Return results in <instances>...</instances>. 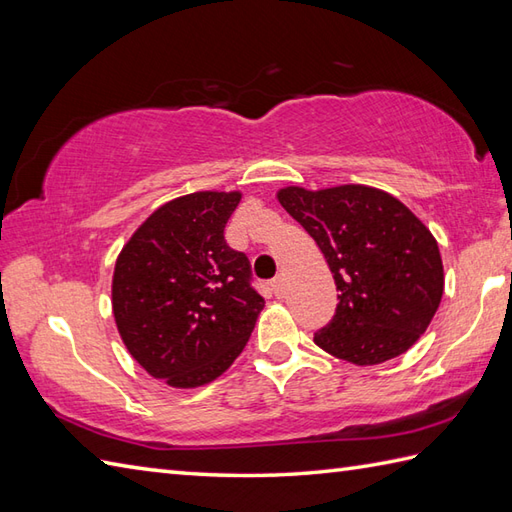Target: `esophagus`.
<instances>
[{
	"label": "esophagus",
	"instance_id": "1",
	"mask_svg": "<svg viewBox=\"0 0 512 512\" xmlns=\"http://www.w3.org/2000/svg\"><path fill=\"white\" fill-rule=\"evenodd\" d=\"M270 290H273L275 297H284V275H277L270 281Z\"/></svg>",
	"mask_w": 512,
	"mask_h": 512
}]
</instances>
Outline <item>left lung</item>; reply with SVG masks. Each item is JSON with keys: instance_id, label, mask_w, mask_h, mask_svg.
Instances as JSON below:
<instances>
[{"instance_id": "8db88e82", "label": "left lung", "mask_w": 512, "mask_h": 512, "mask_svg": "<svg viewBox=\"0 0 512 512\" xmlns=\"http://www.w3.org/2000/svg\"><path fill=\"white\" fill-rule=\"evenodd\" d=\"M277 200L317 242L341 292L334 319L314 343L354 365L405 354L429 328L444 292L429 228L394 195L365 184L284 187Z\"/></svg>"}]
</instances>
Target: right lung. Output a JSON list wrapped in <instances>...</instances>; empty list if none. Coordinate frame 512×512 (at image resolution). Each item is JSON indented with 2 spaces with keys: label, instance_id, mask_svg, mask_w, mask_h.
Wrapping results in <instances>:
<instances>
[{
  "label": "right lung",
  "instance_id": "1",
  "mask_svg": "<svg viewBox=\"0 0 512 512\" xmlns=\"http://www.w3.org/2000/svg\"><path fill=\"white\" fill-rule=\"evenodd\" d=\"M239 191H198L158 206L116 257L118 334L149 376L193 389L242 354L264 299L250 264L224 242Z\"/></svg>",
  "mask_w": 512,
  "mask_h": 512
}]
</instances>
